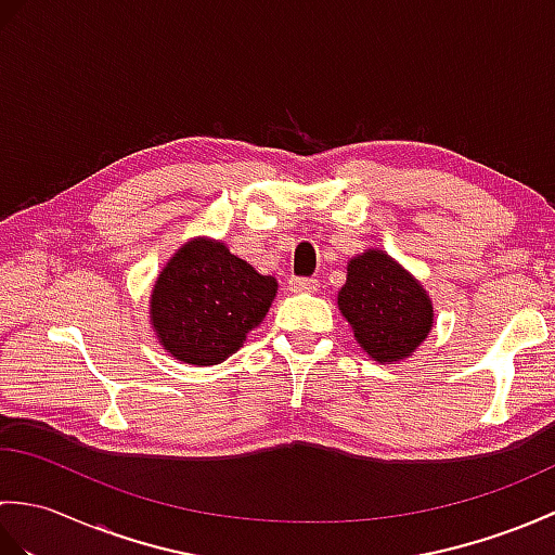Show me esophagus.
I'll use <instances>...</instances> for the list:
<instances>
[{
    "instance_id": "1",
    "label": "esophagus",
    "mask_w": 555,
    "mask_h": 555,
    "mask_svg": "<svg viewBox=\"0 0 555 555\" xmlns=\"http://www.w3.org/2000/svg\"><path fill=\"white\" fill-rule=\"evenodd\" d=\"M288 288H291L293 293H314V291H320V281H317V279L293 276V279L288 281Z\"/></svg>"
}]
</instances>
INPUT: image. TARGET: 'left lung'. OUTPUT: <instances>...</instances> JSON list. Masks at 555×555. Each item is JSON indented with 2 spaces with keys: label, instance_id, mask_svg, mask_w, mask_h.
I'll return each instance as SVG.
<instances>
[{
  "label": "left lung",
  "instance_id": "8db88e82",
  "mask_svg": "<svg viewBox=\"0 0 555 555\" xmlns=\"http://www.w3.org/2000/svg\"><path fill=\"white\" fill-rule=\"evenodd\" d=\"M338 310L370 358L393 364L415 352L434 326V308L420 281L384 250L348 262Z\"/></svg>",
  "mask_w": 555,
  "mask_h": 555
}]
</instances>
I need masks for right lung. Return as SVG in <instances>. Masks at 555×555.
<instances>
[{
  "label": "right lung",
  "mask_w": 555,
  "mask_h": 555,
  "mask_svg": "<svg viewBox=\"0 0 555 555\" xmlns=\"http://www.w3.org/2000/svg\"><path fill=\"white\" fill-rule=\"evenodd\" d=\"M276 279L211 238H193L159 271L150 322L164 350L185 364L209 367L231 358L264 320Z\"/></svg>",
  "instance_id": "add662e5"
}]
</instances>
